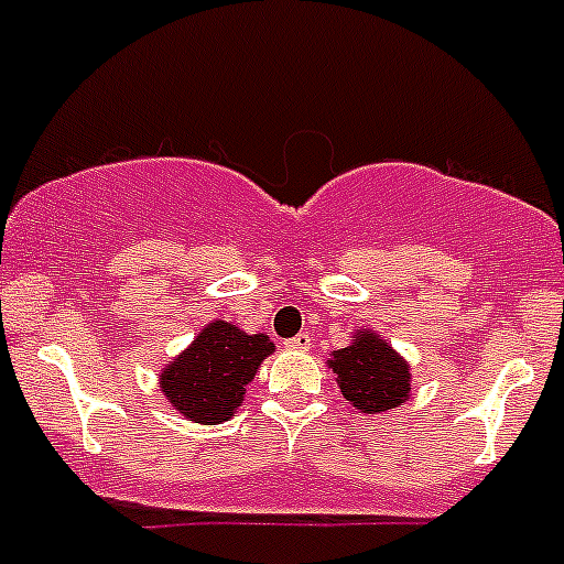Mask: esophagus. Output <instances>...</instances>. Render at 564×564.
Returning a JSON list of instances; mask_svg holds the SVG:
<instances>
[{"mask_svg": "<svg viewBox=\"0 0 564 564\" xmlns=\"http://www.w3.org/2000/svg\"><path fill=\"white\" fill-rule=\"evenodd\" d=\"M286 347L294 349V352H305V349L311 347V336H308V333H297L294 338H289Z\"/></svg>", "mask_w": 564, "mask_h": 564, "instance_id": "obj_1", "label": "esophagus"}]
</instances>
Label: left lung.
Returning a JSON list of instances; mask_svg holds the SVG:
<instances>
[{
    "instance_id": "1",
    "label": "left lung",
    "mask_w": 564,
    "mask_h": 564,
    "mask_svg": "<svg viewBox=\"0 0 564 564\" xmlns=\"http://www.w3.org/2000/svg\"><path fill=\"white\" fill-rule=\"evenodd\" d=\"M327 369L336 375L344 399L360 413H388L410 399V364L371 327H360L347 347L333 349Z\"/></svg>"
}]
</instances>
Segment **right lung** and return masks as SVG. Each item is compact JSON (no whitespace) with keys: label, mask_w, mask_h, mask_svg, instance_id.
Listing matches in <instances>:
<instances>
[{"label":"right lung","mask_w":564,"mask_h":564,"mask_svg":"<svg viewBox=\"0 0 564 564\" xmlns=\"http://www.w3.org/2000/svg\"><path fill=\"white\" fill-rule=\"evenodd\" d=\"M275 352L267 333H245L234 322L212 319L195 341L160 371V391L173 410L195 424H223L242 404L261 360Z\"/></svg>","instance_id":"obj_1"}]
</instances>
